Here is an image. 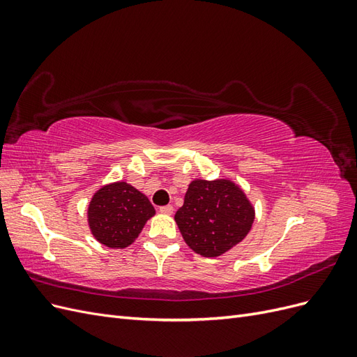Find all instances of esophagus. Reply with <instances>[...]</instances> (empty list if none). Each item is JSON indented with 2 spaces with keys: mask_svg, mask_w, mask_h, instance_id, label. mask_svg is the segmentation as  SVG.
<instances>
[{
  "mask_svg": "<svg viewBox=\"0 0 357 357\" xmlns=\"http://www.w3.org/2000/svg\"><path fill=\"white\" fill-rule=\"evenodd\" d=\"M159 211L162 213V214H172V211H174V207H172V205H164V207H160L159 208Z\"/></svg>",
  "mask_w": 357,
  "mask_h": 357,
  "instance_id": "esophagus-1",
  "label": "esophagus"
}]
</instances>
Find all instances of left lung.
<instances>
[{"label":"left lung","mask_w":357,"mask_h":357,"mask_svg":"<svg viewBox=\"0 0 357 357\" xmlns=\"http://www.w3.org/2000/svg\"><path fill=\"white\" fill-rule=\"evenodd\" d=\"M255 214L253 204L235 181L195 178L174 220L193 252L218 257L245 238Z\"/></svg>","instance_id":"8db88e82"}]
</instances>
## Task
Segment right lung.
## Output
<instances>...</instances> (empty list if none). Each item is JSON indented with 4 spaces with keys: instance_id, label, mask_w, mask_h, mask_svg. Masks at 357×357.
Listing matches in <instances>:
<instances>
[{
    "instance_id": "obj_1",
    "label": "right lung",
    "mask_w": 357,
    "mask_h": 357,
    "mask_svg": "<svg viewBox=\"0 0 357 357\" xmlns=\"http://www.w3.org/2000/svg\"><path fill=\"white\" fill-rule=\"evenodd\" d=\"M155 213L144 193L126 181H114L101 186L92 195L88 225L98 243L109 248H125L138 238Z\"/></svg>"
}]
</instances>
